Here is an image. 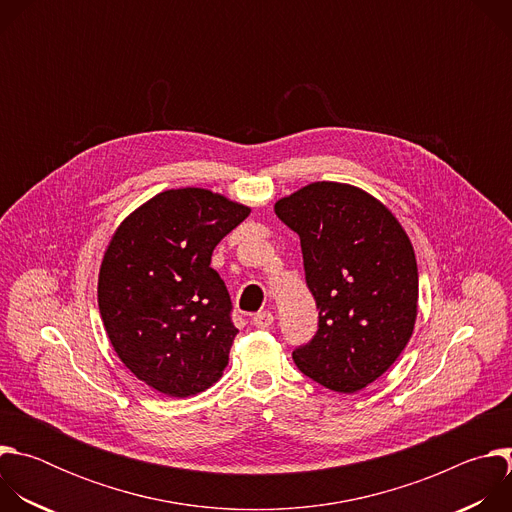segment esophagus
Wrapping results in <instances>:
<instances>
[{
  "mask_svg": "<svg viewBox=\"0 0 512 512\" xmlns=\"http://www.w3.org/2000/svg\"><path fill=\"white\" fill-rule=\"evenodd\" d=\"M253 326H257V328H269L271 324H273V314L271 312H259V314H255L253 316Z\"/></svg>",
  "mask_w": 512,
  "mask_h": 512,
  "instance_id": "obj_1",
  "label": "esophagus"
}]
</instances>
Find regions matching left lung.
Here are the masks:
<instances>
[{
    "label": "left lung",
    "mask_w": 512,
    "mask_h": 512,
    "mask_svg": "<svg viewBox=\"0 0 512 512\" xmlns=\"http://www.w3.org/2000/svg\"><path fill=\"white\" fill-rule=\"evenodd\" d=\"M273 208L300 235L320 310L318 332L294 350V362L322 387L356 393L391 369L413 334V245L381 200L350 184L312 182Z\"/></svg>",
    "instance_id": "8db88e82"
}]
</instances>
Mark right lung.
Segmentation results:
<instances>
[{"label": "right lung", "instance_id": "add662e5", "mask_svg": "<svg viewBox=\"0 0 512 512\" xmlns=\"http://www.w3.org/2000/svg\"><path fill=\"white\" fill-rule=\"evenodd\" d=\"M251 208L206 188L164 190L113 233L99 269V312L125 367L168 397L223 377L237 336L231 296L210 257Z\"/></svg>", "mask_w": 512, "mask_h": 512}]
</instances>
